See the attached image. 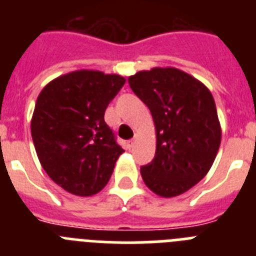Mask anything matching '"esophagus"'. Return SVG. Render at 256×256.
Here are the masks:
<instances>
[{
  "mask_svg": "<svg viewBox=\"0 0 256 256\" xmlns=\"http://www.w3.org/2000/svg\"><path fill=\"white\" fill-rule=\"evenodd\" d=\"M136 138H137V136H134V137H133L132 140H130V141H128V146H130V148H132L133 146H134Z\"/></svg>",
  "mask_w": 256,
  "mask_h": 256,
  "instance_id": "obj_1",
  "label": "esophagus"
}]
</instances>
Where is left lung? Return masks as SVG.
Masks as SVG:
<instances>
[{
    "instance_id": "1",
    "label": "left lung",
    "mask_w": 256,
    "mask_h": 256,
    "mask_svg": "<svg viewBox=\"0 0 256 256\" xmlns=\"http://www.w3.org/2000/svg\"><path fill=\"white\" fill-rule=\"evenodd\" d=\"M146 104L156 133L155 158L141 166L144 184L162 198L182 195L208 174L222 128L209 88L177 68H152L128 78Z\"/></svg>"
}]
</instances>
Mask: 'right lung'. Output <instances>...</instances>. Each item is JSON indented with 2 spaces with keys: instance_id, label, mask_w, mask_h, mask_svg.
Instances as JSON below:
<instances>
[{
  "instance_id": "1",
  "label": "right lung",
  "mask_w": 256,
  "mask_h": 256,
  "mask_svg": "<svg viewBox=\"0 0 256 256\" xmlns=\"http://www.w3.org/2000/svg\"><path fill=\"white\" fill-rule=\"evenodd\" d=\"M126 79L98 70H76L44 86L30 122L36 152L56 184L76 196H92L108 184L118 158L104 115Z\"/></svg>"
}]
</instances>
